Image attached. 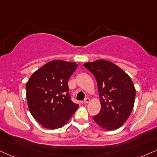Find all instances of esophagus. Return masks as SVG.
I'll return each mask as SVG.
<instances>
[{"instance_id":"1","label":"esophagus","mask_w":157,"mask_h":157,"mask_svg":"<svg viewBox=\"0 0 157 157\" xmlns=\"http://www.w3.org/2000/svg\"><path fill=\"white\" fill-rule=\"evenodd\" d=\"M90 102V98H86L84 100V103H88Z\"/></svg>"}]
</instances>
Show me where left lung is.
<instances>
[{
    "label": "left lung",
    "instance_id": "1",
    "mask_svg": "<svg viewBox=\"0 0 157 157\" xmlns=\"http://www.w3.org/2000/svg\"><path fill=\"white\" fill-rule=\"evenodd\" d=\"M83 65L97 81L101 110L93 117V120L108 131L120 128L128 118L134 105L136 89L131 77L107 60H96Z\"/></svg>",
    "mask_w": 157,
    "mask_h": 157
}]
</instances>
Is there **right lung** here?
Masks as SVG:
<instances>
[{"label": "right lung", "instance_id": "obj_1", "mask_svg": "<svg viewBox=\"0 0 157 157\" xmlns=\"http://www.w3.org/2000/svg\"><path fill=\"white\" fill-rule=\"evenodd\" d=\"M77 67L75 62L53 60L36 70L26 82L29 111L44 128H62L79 107L71 100L67 83Z\"/></svg>", "mask_w": 157, "mask_h": 157}]
</instances>
